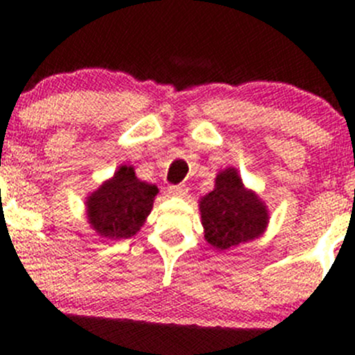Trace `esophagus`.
I'll return each mask as SVG.
<instances>
[{
    "label": "esophagus",
    "mask_w": 355,
    "mask_h": 355,
    "mask_svg": "<svg viewBox=\"0 0 355 355\" xmlns=\"http://www.w3.org/2000/svg\"><path fill=\"white\" fill-rule=\"evenodd\" d=\"M167 191L173 194V196H184V194L188 193V188H186L184 184H171L169 188H167Z\"/></svg>",
    "instance_id": "obj_1"
}]
</instances>
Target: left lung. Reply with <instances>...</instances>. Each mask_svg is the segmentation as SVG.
I'll return each instance as SVG.
<instances>
[{"label": "left lung", "mask_w": 355, "mask_h": 355, "mask_svg": "<svg viewBox=\"0 0 355 355\" xmlns=\"http://www.w3.org/2000/svg\"><path fill=\"white\" fill-rule=\"evenodd\" d=\"M205 239L215 249L257 239L268 225V209L252 191H247L235 169L216 176L215 189L200 201Z\"/></svg>", "instance_id": "left-lung-1"}]
</instances>
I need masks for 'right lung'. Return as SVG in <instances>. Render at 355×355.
<instances>
[{"mask_svg": "<svg viewBox=\"0 0 355 355\" xmlns=\"http://www.w3.org/2000/svg\"><path fill=\"white\" fill-rule=\"evenodd\" d=\"M157 193V186L137 179L133 167L121 166L87 198V220L101 237L128 239L146 222Z\"/></svg>", "mask_w": 355, "mask_h": 355, "instance_id": "add662e5", "label": "right lung"}]
</instances>
